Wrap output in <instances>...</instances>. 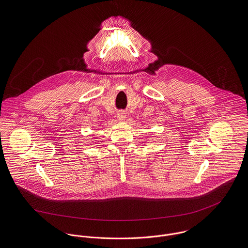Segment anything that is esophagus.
<instances>
[{
    "label": "esophagus",
    "mask_w": 248,
    "mask_h": 248,
    "mask_svg": "<svg viewBox=\"0 0 248 248\" xmlns=\"http://www.w3.org/2000/svg\"><path fill=\"white\" fill-rule=\"evenodd\" d=\"M126 117H127V115H126L125 111L120 110V111H118V112H117V119H118V120L123 121V120H125V119H126Z\"/></svg>",
    "instance_id": "1"
}]
</instances>
